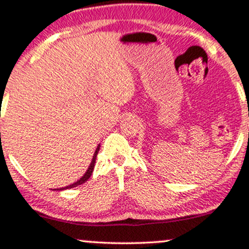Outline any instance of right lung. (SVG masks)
<instances>
[{"instance_id": "add662e5", "label": "right lung", "mask_w": 249, "mask_h": 249, "mask_svg": "<svg viewBox=\"0 0 249 249\" xmlns=\"http://www.w3.org/2000/svg\"><path fill=\"white\" fill-rule=\"evenodd\" d=\"M99 149H100V145H98V146H97V149H95V152H94V155H93V158H92V162H91V164H89V169H87V171H86V173L84 174V176L81 177L80 179H78V181L73 183V184H70V185H67V187H65V188H61V189H60V190H64V189H71V188L78 187V185L83 184V183L86 182L87 179H89V177H91L92 173H93L94 165H95V158H97V155H98V151H99Z\"/></svg>"}]
</instances>
